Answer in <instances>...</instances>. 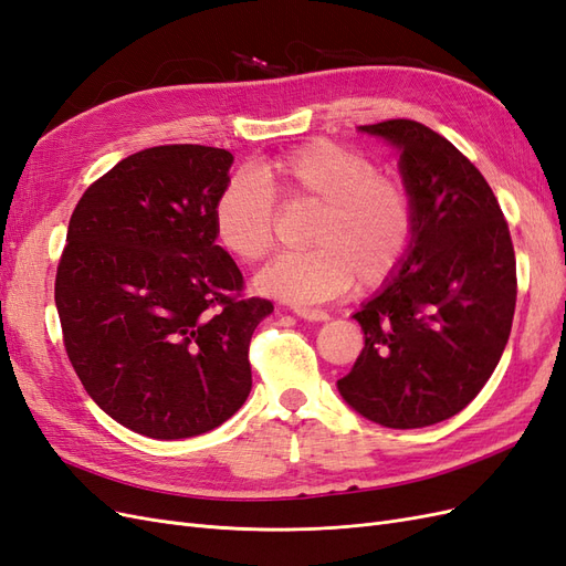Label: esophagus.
Masks as SVG:
<instances>
[{
  "label": "esophagus",
  "mask_w": 566,
  "mask_h": 566,
  "mask_svg": "<svg viewBox=\"0 0 566 566\" xmlns=\"http://www.w3.org/2000/svg\"><path fill=\"white\" fill-rule=\"evenodd\" d=\"M293 314L304 321H328L331 318L323 310H310V306H293Z\"/></svg>",
  "instance_id": "obj_1"
}]
</instances>
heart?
I'll use <instances>...</instances> for the list:
<instances>
[{"instance_id":"heart-1","label":"heart","mask_w":566,"mask_h":566,"mask_svg":"<svg viewBox=\"0 0 566 566\" xmlns=\"http://www.w3.org/2000/svg\"><path fill=\"white\" fill-rule=\"evenodd\" d=\"M254 172L233 175L217 196V241L235 260L256 262L276 241L279 200L314 202L304 252H285L256 273L264 295L300 304L345 293L354 279L373 287L401 269L416 238V202L408 186L378 175L364 153L335 142H312L271 158Z\"/></svg>"}]
</instances>
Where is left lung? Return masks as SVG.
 I'll use <instances>...</instances> for the list:
<instances>
[{"instance_id":"8db88e82","label":"left lung","mask_w":566,"mask_h":566,"mask_svg":"<svg viewBox=\"0 0 566 566\" xmlns=\"http://www.w3.org/2000/svg\"><path fill=\"white\" fill-rule=\"evenodd\" d=\"M361 132L401 150L416 238L397 276L354 314L366 347L337 389L364 418L413 430L460 413L499 366L517 302L515 248L491 186L449 139L416 119Z\"/></svg>"}]
</instances>
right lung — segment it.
<instances>
[{
	"label": "right lung",
	"mask_w": 566,
	"mask_h": 566,
	"mask_svg": "<svg viewBox=\"0 0 566 566\" xmlns=\"http://www.w3.org/2000/svg\"><path fill=\"white\" fill-rule=\"evenodd\" d=\"M224 148L134 153L82 193L56 269L63 347L90 397L129 430L186 439L229 420L252 387L250 339L273 304L245 297L212 212Z\"/></svg>",
	"instance_id": "right-lung-1"
}]
</instances>
